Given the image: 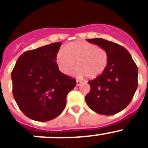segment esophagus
Segmentation results:
<instances>
[{"label": "esophagus", "instance_id": "1", "mask_svg": "<svg viewBox=\"0 0 148 148\" xmlns=\"http://www.w3.org/2000/svg\"><path fill=\"white\" fill-rule=\"evenodd\" d=\"M81 84H82V82H81V81L76 80V85L77 86H79Z\"/></svg>", "mask_w": 148, "mask_h": 148}]
</instances>
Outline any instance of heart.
Wrapping results in <instances>:
<instances>
[{"label": "heart", "instance_id": "1", "mask_svg": "<svg viewBox=\"0 0 148 148\" xmlns=\"http://www.w3.org/2000/svg\"><path fill=\"white\" fill-rule=\"evenodd\" d=\"M108 52L102 47L86 41H73L60 49L56 56L58 69L65 75H70L75 69L78 77L87 75L88 78H95L105 70L108 64Z\"/></svg>", "mask_w": 148, "mask_h": 148}]
</instances>
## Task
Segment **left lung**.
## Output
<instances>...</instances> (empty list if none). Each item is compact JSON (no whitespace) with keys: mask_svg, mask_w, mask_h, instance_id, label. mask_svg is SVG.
Listing matches in <instances>:
<instances>
[{"mask_svg":"<svg viewBox=\"0 0 148 148\" xmlns=\"http://www.w3.org/2000/svg\"><path fill=\"white\" fill-rule=\"evenodd\" d=\"M87 40L105 49L109 59L105 70L88 82L90 91L85 96L86 102L95 113L114 115L131 101L138 87V68L122 46L102 38Z\"/></svg>","mask_w":148,"mask_h":148,"instance_id":"obj_1","label":"left lung"}]
</instances>
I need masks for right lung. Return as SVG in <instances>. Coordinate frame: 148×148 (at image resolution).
I'll return each mask as SVG.
<instances>
[{
    "mask_svg": "<svg viewBox=\"0 0 148 148\" xmlns=\"http://www.w3.org/2000/svg\"><path fill=\"white\" fill-rule=\"evenodd\" d=\"M61 44L56 42L23 53L12 72V93L25 116L47 121L59 116L66 95L76 85L74 78L58 70L56 56Z\"/></svg>",
    "mask_w": 148,
    "mask_h": 148,
    "instance_id": "1",
    "label": "right lung"
}]
</instances>
